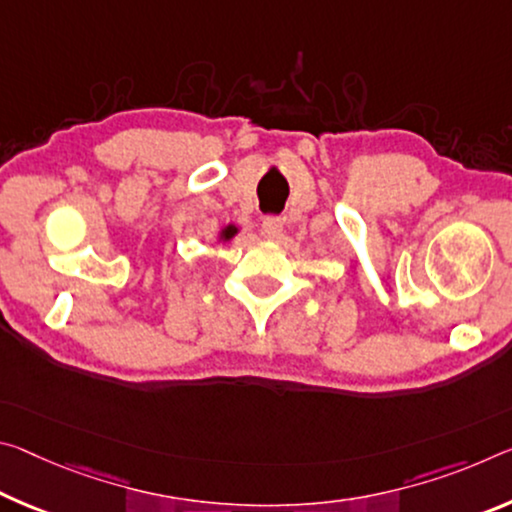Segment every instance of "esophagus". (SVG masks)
Returning a JSON list of instances; mask_svg holds the SVG:
<instances>
[{
  "label": "esophagus",
  "instance_id": "34e87169",
  "mask_svg": "<svg viewBox=\"0 0 512 512\" xmlns=\"http://www.w3.org/2000/svg\"><path fill=\"white\" fill-rule=\"evenodd\" d=\"M282 225H285V221H282L280 216H264L262 221V234L266 239H278L282 234Z\"/></svg>",
  "mask_w": 512,
  "mask_h": 512
}]
</instances>
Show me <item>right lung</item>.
Masks as SVG:
<instances>
[{"label": "right lung", "mask_w": 512, "mask_h": 512, "mask_svg": "<svg viewBox=\"0 0 512 512\" xmlns=\"http://www.w3.org/2000/svg\"><path fill=\"white\" fill-rule=\"evenodd\" d=\"M234 234H237V227H234V225H227L225 230H223V239H232Z\"/></svg>", "instance_id": "1"}]
</instances>
